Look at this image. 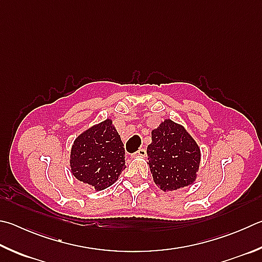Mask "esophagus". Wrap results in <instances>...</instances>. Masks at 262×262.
I'll list each match as a JSON object with an SVG mask.
<instances>
[{
    "mask_svg": "<svg viewBox=\"0 0 262 262\" xmlns=\"http://www.w3.org/2000/svg\"><path fill=\"white\" fill-rule=\"evenodd\" d=\"M135 156L137 157H145L146 156V151L144 149H140L137 152H135Z\"/></svg>",
    "mask_w": 262,
    "mask_h": 262,
    "instance_id": "esophagus-1",
    "label": "esophagus"
}]
</instances>
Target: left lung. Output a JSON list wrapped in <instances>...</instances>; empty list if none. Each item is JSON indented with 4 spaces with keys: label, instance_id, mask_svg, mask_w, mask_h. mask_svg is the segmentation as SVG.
<instances>
[{
    "label": "left lung",
    "instance_id": "8db88e82",
    "mask_svg": "<svg viewBox=\"0 0 262 262\" xmlns=\"http://www.w3.org/2000/svg\"><path fill=\"white\" fill-rule=\"evenodd\" d=\"M147 145L150 172L157 187L174 191L194 183L201 165V147L187 129L165 119L151 132Z\"/></svg>",
    "mask_w": 262,
    "mask_h": 262
}]
</instances>
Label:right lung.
Masks as SVG:
<instances>
[{
  "mask_svg": "<svg viewBox=\"0 0 262 262\" xmlns=\"http://www.w3.org/2000/svg\"><path fill=\"white\" fill-rule=\"evenodd\" d=\"M125 147L106 119L82 132L74 140L70 155L71 173L95 191H102L116 182L125 166Z\"/></svg>",
  "mask_w": 262,
  "mask_h": 262,
  "instance_id": "1",
  "label": "right lung"
}]
</instances>
